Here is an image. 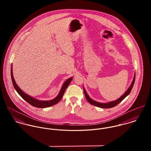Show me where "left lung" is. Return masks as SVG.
<instances>
[{"mask_svg": "<svg viewBox=\"0 0 151 151\" xmlns=\"http://www.w3.org/2000/svg\"><path fill=\"white\" fill-rule=\"evenodd\" d=\"M135 73L134 74V79H133V81L131 84V86L129 87V88L127 90V91L124 93V94L123 95H122L120 98H119L118 99L114 101H112V102H109V103H106V104H102V103H99V102H96L93 100H92V99H91L89 96L88 95V94L86 93V91L85 90V89L83 88V90H84V94H85V96H86V100L88 101V102L91 104V105H94L95 106H97V107H99V108H105V109H107V108H113V107H114L116 106V105H117L120 102H121L130 93V92L132 90V88L134 86V82H135Z\"/></svg>", "mask_w": 151, "mask_h": 151, "instance_id": "8db88e82", "label": "left lung"}]
</instances>
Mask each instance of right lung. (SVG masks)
<instances>
[{"instance_id": "obj_1", "label": "right lung", "mask_w": 151, "mask_h": 151, "mask_svg": "<svg viewBox=\"0 0 151 151\" xmlns=\"http://www.w3.org/2000/svg\"><path fill=\"white\" fill-rule=\"evenodd\" d=\"M11 77H12V80L13 86L14 87L15 89L16 90V91L18 92V93L22 98V99H24L26 102H27L31 105L38 108H47V107L52 106L58 104L62 98L66 88H67V86H68V85L70 84V82L71 81V80L73 79V78H70L65 81L59 95L55 99L50 100V101H41L37 100V99L31 97L30 96L28 95L27 94L24 93L22 89L18 86L15 82L14 78H13V72H12V65L11 67Z\"/></svg>"}]
</instances>
